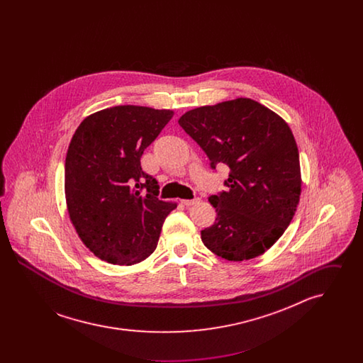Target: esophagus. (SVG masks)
I'll return each instance as SVG.
<instances>
[{"mask_svg":"<svg viewBox=\"0 0 363 363\" xmlns=\"http://www.w3.org/2000/svg\"><path fill=\"white\" fill-rule=\"evenodd\" d=\"M182 203H184V206H186V207H191V206H194V204H199V203H200V199L196 197V199H191V200H184Z\"/></svg>","mask_w":363,"mask_h":363,"instance_id":"obj_1","label":"esophagus"}]
</instances>
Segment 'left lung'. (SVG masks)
Returning <instances> with one entry per match:
<instances>
[{
  "label": "left lung",
  "instance_id": "8db88e82",
  "mask_svg": "<svg viewBox=\"0 0 363 363\" xmlns=\"http://www.w3.org/2000/svg\"><path fill=\"white\" fill-rule=\"evenodd\" d=\"M178 123L207 154L230 169L225 190L209 197L216 222L201 241L228 261L255 259L283 235L301 194L299 154L291 129L247 98L185 113Z\"/></svg>",
  "mask_w": 363,
  "mask_h": 363
}]
</instances>
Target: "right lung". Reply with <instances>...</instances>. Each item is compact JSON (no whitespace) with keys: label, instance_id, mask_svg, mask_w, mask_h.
Listing matches in <instances>:
<instances>
[{"label":"right lung","instance_id":"obj_1","mask_svg":"<svg viewBox=\"0 0 363 363\" xmlns=\"http://www.w3.org/2000/svg\"><path fill=\"white\" fill-rule=\"evenodd\" d=\"M173 116L172 110L116 106L76 129L65 159V196L72 223L96 257L132 265L155 250L177 206L157 199V181L143 172L140 159Z\"/></svg>","mask_w":363,"mask_h":363}]
</instances>
